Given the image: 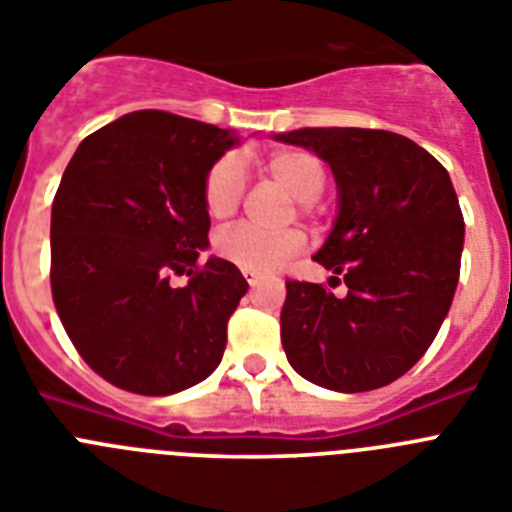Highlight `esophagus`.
Returning <instances> with one entry per match:
<instances>
[{
    "label": "esophagus",
    "mask_w": 512,
    "mask_h": 512,
    "mask_svg": "<svg viewBox=\"0 0 512 512\" xmlns=\"http://www.w3.org/2000/svg\"><path fill=\"white\" fill-rule=\"evenodd\" d=\"M243 277H246V282L251 284V287H256V284L261 282V279H264V274H261V271H251V269H243Z\"/></svg>",
    "instance_id": "34e87169"
}]
</instances>
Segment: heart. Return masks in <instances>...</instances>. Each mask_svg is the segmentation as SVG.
I'll return each instance as SVG.
<instances>
[{
  "label": "heart",
  "mask_w": 512,
  "mask_h": 512,
  "mask_svg": "<svg viewBox=\"0 0 512 512\" xmlns=\"http://www.w3.org/2000/svg\"><path fill=\"white\" fill-rule=\"evenodd\" d=\"M269 171L297 202L300 212L310 210L323 194L328 171L315 153L307 151H277L266 161ZM246 176L241 161L235 156L217 158L210 166L202 184V202L212 220H228L241 207ZM305 235L300 230H282V233L266 235L253 228H228L215 238V253L238 269L274 271L302 251Z\"/></svg>",
  "instance_id": "obj_1"
}]
</instances>
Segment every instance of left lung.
Listing matches in <instances>:
<instances>
[{"label": "left lung", "instance_id": "obj_1", "mask_svg": "<svg viewBox=\"0 0 512 512\" xmlns=\"http://www.w3.org/2000/svg\"><path fill=\"white\" fill-rule=\"evenodd\" d=\"M315 151L338 184V217L312 259L348 292L287 282L282 346L307 382L369 392L428 351L459 282L464 215L449 171L405 135L302 128L277 135Z\"/></svg>", "mask_w": 512, "mask_h": 512}]
</instances>
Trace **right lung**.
Instances as JSON below:
<instances>
[{
	"label": "right lung",
	"instance_id": "obj_1",
	"mask_svg": "<svg viewBox=\"0 0 512 512\" xmlns=\"http://www.w3.org/2000/svg\"><path fill=\"white\" fill-rule=\"evenodd\" d=\"M235 138L140 110L87 135L51 210V292L79 356L120 390L164 397L217 369L248 282L212 256L202 184ZM188 271L184 288L171 273Z\"/></svg>",
	"mask_w": 512,
	"mask_h": 512
}]
</instances>
